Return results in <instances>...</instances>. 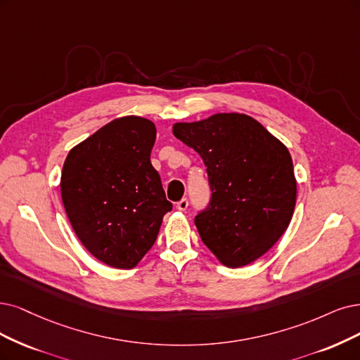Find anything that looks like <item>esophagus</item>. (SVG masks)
Segmentation results:
<instances>
[{
  "instance_id": "obj_1",
  "label": "esophagus",
  "mask_w": 360,
  "mask_h": 360,
  "mask_svg": "<svg viewBox=\"0 0 360 360\" xmlns=\"http://www.w3.org/2000/svg\"><path fill=\"white\" fill-rule=\"evenodd\" d=\"M187 207H188V200H187V198H182V200H179L176 203V209L181 210V212H185V210H187Z\"/></svg>"
}]
</instances>
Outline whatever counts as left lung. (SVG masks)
Here are the masks:
<instances>
[{
    "instance_id": "left-lung-1",
    "label": "left lung",
    "mask_w": 360,
    "mask_h": 360,
    "mask_svg": "<svg viewBox=\"0 0 360 360\" xmlns=\"http://www.w3.org/2000/svg\"><path fill=\"white\" fill-rule=\"evenodd\" d=\"M173 135L200 154L207 167L212 198L194 219L203 243L230 269L262 257L289 227L297 203L286 145L238 112L175 123Z\"/></svg>"
}]
</instances>
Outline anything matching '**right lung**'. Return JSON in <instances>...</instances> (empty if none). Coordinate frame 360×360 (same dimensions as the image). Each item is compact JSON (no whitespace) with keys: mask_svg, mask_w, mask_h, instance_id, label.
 I'll list each match as a JSON object with an SVG mask.
<instances>
[{"mask_svg":"<svg viewBox=\"0 0 360 360\" xmlns=\"http://www.w3.org/2000/svg\"><path fill=\"white\" fill-rule=\"evenodd\" d=\"M155 133L148 118L120 117L77 143L63 163L60 194L72 229L114 269L136 267L172 210L150 160Z\"/></svg>","mask_w":360,"mask_h":360,"instance_id":"1","label":"right lung"}]
</instances>
